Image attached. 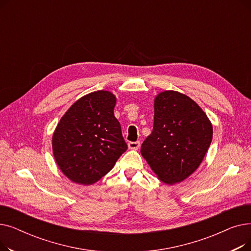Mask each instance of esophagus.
<instances>
[{
	"instance_id": "34e87169",
	"label": "esophagus",
	"mask_w": 251,
	"mask_h": 251,
	"mask_svg": "<svg viewBox=\"0 0 251 251\" xmlns=\"http://www.w3.org/2000/svg\"><path fill=\"white\" fill-rule=\"evenodd\" d=\"M140 147V142L139 141H130L128 143V148L130 150H138Z\"/></svg>"
}]
</instances>
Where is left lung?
Masks as SVG:
<instances>
[{
	"instance_id": "8db88e82",
	"label": "left lung",
	"mask_w": 251,
	"mask_h": 251,
	"mask_svg": "<svg viewBox=\"0 0 251 251\" xmlns=\"http://www.w3.org/2000/svg\"><path fill=\"white\" fill-rule=\"evenodd\" d=\"M212 139V123L200 105L168 90L154 99L152 132L140 152L161 181L175 184L200 167Z\"/></svg>"
}]
</instances>
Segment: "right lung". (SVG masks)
<instances>
[{"instance_id": "obj_1", "label": "right lung", "mask_w": 251, "mask_h": 251, "mask_svg": "<svg viewBox=\"0 0 251 251\" xmlns=\"http://www.w3.org/2000/svg\"><path fill=\"white\" fill-rule=\"evenodd\" d=\"M116 98L98 90L75 101L52 135V151L62 172L89 185L109 173L127 151L121 125L114 116Z\"/></svg>"}]
</instances>
